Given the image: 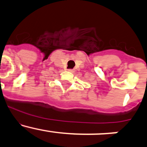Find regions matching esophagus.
Listing matches in <instances>:
<instances>
[{"instance_id": "1", "label": "esophagus", "mask_w": 147, "mask_h": 147, "mask_svg": "<svg viewBox=\"0 0 147 147\" xmlns=\"http://www.w3.org/2000/svg\"><path fill=\"white\" fill-rule=\"evenodd\" d=\"M68 71H69V72H74V69H68Z\"/></svg>"}]
</instances>
